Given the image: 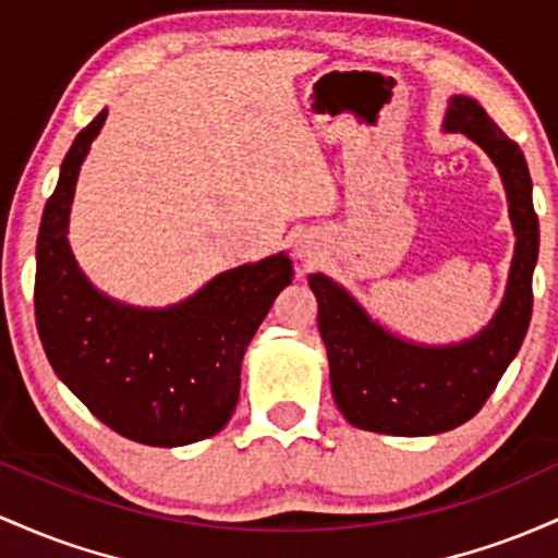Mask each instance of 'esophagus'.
Segmentation results:
<instances>
[{
  "label": "esophagus",
  "mask_w": 558,
  "mask_h": 558,
  "mask_svg": "<svg viewBox=\"0 0 558 558\" xmlns=\"http://www.w3.org/2000/svg\"><path fill=\"white\" fill-rule=\"evenodd\" d=\"M295 255H298V258L303 260V263H311L313 258H316V250L311 247V242H303V240H300L298 245H295Z\"/></svg>",
  "instance_id": "34e87169"
}]
</instances>
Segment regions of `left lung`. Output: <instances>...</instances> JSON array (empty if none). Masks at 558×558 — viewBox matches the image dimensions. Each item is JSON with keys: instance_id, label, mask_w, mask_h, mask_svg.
<instances>
[{"instance_id": "left-lung-1", "label": "left lung", "mask_w": 558, "mask_h": 558, "mask_svg": "<svg viewBox=\"0 0 558 558\" xmlns=\"http://www.w3.org/2000/svg\"><path fill=\"white\" fill-rule=\"evenodd\" d=\"M442 129L464 134L498 168L517 236L504 300L487 327L450 345H424L381 327L327 274L308 277L337 409L353 427L379 435L427 437L469 422L496 390L530 327L541 229L527 160L477 99L464 94L448 99Z\"/></svg>"}]
</instances>
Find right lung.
Here are the masks:
<instances>
[{
	"mask_svg": "<svg viewBox=\"0 0 558 558\" xmlns=\"http://www.w3.org/2000/svg\"><path fill=\"white\" fill-rule=\"evenodd\" d=\"M108 110L73 140L36 240V329L54 374L118 435L190 446L227 427L250 340L292 281L287 253L218 274L168 308L108 298L78 268L68 223L78 171Z\"/></svg>",
	"mask_w": 558,
	"mask_h": 558,
	"instance_id": "1",
	"label": "right lung"
}]
</instances>
